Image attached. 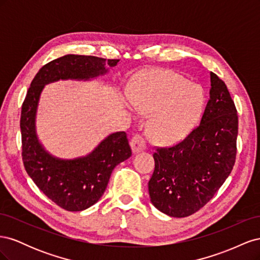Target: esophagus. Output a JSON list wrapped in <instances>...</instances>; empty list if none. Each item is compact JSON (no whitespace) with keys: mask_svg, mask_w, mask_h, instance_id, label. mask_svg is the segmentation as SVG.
<instances>
[{"mask_svg":"<svg viewBox=\"0 0 260 260\" xmlns=\"http://www.w3.org/2000/svg\"><path fill=\"white\" fill-rule=\"evenodd\" d=\"M131 147L133 153H139L146 148V141L141 135H136L131 140Z\"/></svg>","mask_w":260,"mask_h":260,"instance_id":"esophagus-1","label":"esophagus"}]
</instances>
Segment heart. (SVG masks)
Instances as JSON below:
<instances>
[{
  "label": "heart",
  "mask_w": 260,
  "mask_h": 260,
  "mask_svg": "<svg viewBox=\"0 0 260 260\" xmlns=\"http://www.w3.org/2000/svg\"><path fill=\"white\" fill-rule=\"evenodd\" d=\"M140 113L151 115L148 131L161 144L183 140L195 127L204 108L200 88L171 72H157L133 94Z\"/></svg>",
  "instance_id": "1"
}]
</instances>
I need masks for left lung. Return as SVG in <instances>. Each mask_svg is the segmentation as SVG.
Segmentation results:
<instances>
[{
  "instance_id": "left-lung-1",
  "label": "left lung",
  "mask_w": 260,
  "mask_h": 260,
  "mask_svg": "<svg viewBox=\"0 0 260 260\" xmlns=\"http://www.w3.org/2000/svg\"><path fill=\"white\" fill-rule=\"evenodd\" d=\"M210 98L201 123L184 140L156 147L148 181L153 205L170 217L193 215L214 198L233 169L239 117L225 83L210 73Z\"/></svg>"
}]
</instances>
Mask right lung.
Instances as JSON below:
<instances>
[{
  "label": "right lung",
  "mask_w": 260,
  "mask_h": 260,
  "mask_svg": "<svg viewBox=\"0 0 260 260\" xmlns=\"http://www.w3.org/2000/svg\"><path fill=\"white\" fill-rule=\"evenodd\" d=\"M119 59L65 55L45 64L28 89L21 106L20 131L23 166L36 185L60 208L81 211L104 194L114 168L132 155L124 131L108 136L85 157L58 159L44 151L36 135V113L44 84L59 79H90L107 72Z\"/></svg>",
  "instance_id": "right-lung-1"
}]
</instances>
